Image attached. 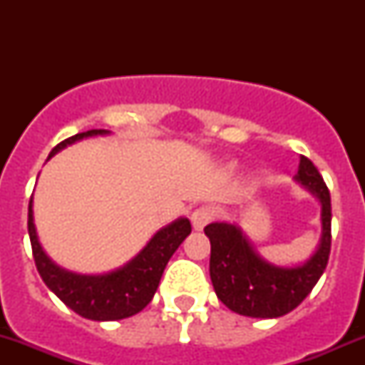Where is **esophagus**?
I'll return each mask as SVG.
<instances>
[{
	"label": "esophagus",
	"instance_id": "34e87169",
	"mask_svg": "<svg viewBox=\"0 0 365 365\" xmlns=\"http://www.w3.org/2000/svg\"><path fill=\"white\" fill-rule=\"evenodd\" d=\"M213 215H215V213H213V210L210 208V206H201V208L194 210L192 215H190V220H192L194 230H196V231L203 230L206 224H208L210 220L213 219Z\"/></svg>",
	"mask_w": 365,
	"mask_h": 365
}]
</instances>
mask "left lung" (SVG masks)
<instances>
[{
  "label": "left lung",
  "mask_w": 365,
  "mask_h": 365,
  "mask_svg": "<svg viewBox=\"0 0 365 365\" xmlns=\"http://www.w3.org/2000/svg\"><path fill=\"white\" fill-rule=\"evenodd\" d=\"M295 182L322 205V237L316 251L298 264H275L252 247L238 224L212 222L205 227L210 238V279L217 298L233 312L249 318H279L304 302L325 272L330 254L332 206L322 175L307 157H300Z\"/></svg>",
  "instance_id": "1"
}]
</instances>
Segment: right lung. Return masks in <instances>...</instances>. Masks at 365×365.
<instances>
[{
    "mask_svg": "<svg viewBox=\"0 0 365 365\" xmlns=\"http://www.w3.org/2000/svg\"><path fill=\"white\" fill-rule=\"evenodd\" d=\"M108 134L111 132L95 128L72 135L54 146L49 159L81 139ZM190 231V220L187 217H178L171 224L160 227L148 244L121 267L104 274H77L60 267L47 256L33 222V196L28 206V233L40 277L67 307L93 322H116L143 311L159 288L165 264Z\"/></svg>",
    "mask_w": 365,
    "mask_h": 365,
    "instance_id": "add662e5",
    "label": "right lung"
}]
</instances>
